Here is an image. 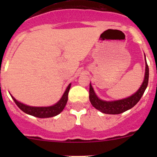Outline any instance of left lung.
Segmentation results:
<instances>
[{
	"label": "left lung",
	"mask_w": 157,
	"mask_h": 157,
	"mask_svg": "<svg viewBox=\"0 0 157 157\" xmlns=\"http://www.w3.org/2000/svg\"><path fill=\"white\" fill-rule=\"evenodd\" d=\"M145 62H146L145 77L141 86L134 94H133L130 97L126 98V99L117 101H112V102L101 100L96 96L91 84H90V96H89V98H90V101L93 106L102 112V113L111 114V115H118V114L123 113L125 111L134 107L140 101V98L143 96L145 90L147 89V85H148L149 67L147 65L146 58H145Z\"/></svg>",
	"instance_id": "obj_1"
}]
</instances>
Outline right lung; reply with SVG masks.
Returning <instances> with one entry per match:
<instances>
[{
	"mask_svg": "<svg viewBox=\"0 0 157 157\" xmlns=\"http://www.w3.org/2000/svg\"><path fill=\"white\" fill-rule=\"evenodd\" d=\"M70 88H71V84H69V86H67V89H66V91L64 92V95H63L61 99L59 100V102H58L56 104L52 105V106H48V107L29 106V105H24V104L17 101L13 97V96L12 98L13 99L14 102H15V103L17 104V106L21 109L23 112H24L25 113L29 114V115H33V116L37 117V118H50V117L55 116V115L61 113V112L63 111V109H64V107H65L66 104H67V99H68V93H69Z\"/></svg>",
	"mask_w": 157,
	"mask_h": 157,
	"instance_id": "add662e5",
	"label": "right lung"
}]
</instances>
